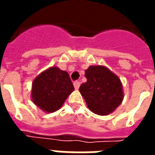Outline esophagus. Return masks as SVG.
<instances>
[{
  "label": "esophagus",
  "mask_w": 155,
  "mask_h": 155,
  "mask_svg": "<svg viewBox=\"0 0 155 155\" xmlns=\"http://www.w3.org/2000/svg\"><path fill=\"white\" fill-rule=\"evenodd\" d=\"M80 86V83L79 81H75L74 82V87H75V89H78Z\"/></svg>",
  "instance_id": "obj_1"
}]
</instances>
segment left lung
<instances>
[{"label":"left lung","mask_w":155,"mask_h":155,"mask_svg":"<svg viewBox=\"0 0 155 155\" xmlns=\"http://www.w3.org/2000/svg\"><path fill=\"white\" fill-rule=\"evenodd\" d=\"M85 77L87 81L80 85V92L90 110L101 116L115 111L124 98L117 75L104 66H90L85 71Z\"/></svg>","instance_id":"1"}]
</instances>
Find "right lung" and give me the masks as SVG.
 I'll return each instance as SVG.
<instances>
[{"mask_svg": "<svg viewBox=\"0 0 155 155\" xmlns=\"http://www.w3.org/2000/svg\"><path fill=\"white\" fill-rule=\"evenodd\" d=\"M74 90L69 74L57 67H51L34 80L31 98L43 112L54 113L62 107Z\"/></svg>", "mask_w": 155, "mask_h": 155, "instance_id": "obj_1", "label": "right lung"}]
</instances>
